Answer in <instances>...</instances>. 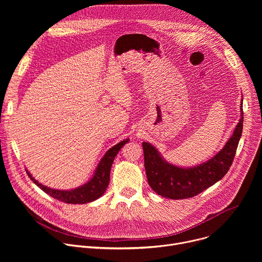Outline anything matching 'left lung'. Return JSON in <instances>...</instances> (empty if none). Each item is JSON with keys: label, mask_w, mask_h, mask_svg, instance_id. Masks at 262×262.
Masks as SVG:
<instances>
[{"label": "left lung", "mask_w": 262, "mask_h": 262, "mask_svg": "<svg viewBox=\"0 0 262 262\" xmlns=\"http://www.w3.org/2000/svg\"><path fill=\"white\" fill-rule=\"evenodd\" d=\"M243 122L242 98L239 122L225 146L207 162L190 168L168 163L154 145L143 142L144 165L149 185L157 194L173 200L192 198L208 189L225 176L231 167L242 137Z\"/></svg>", "instance_id": "1"}]
</instances>
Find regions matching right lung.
I'll return each instance as SVG.
<instances>
[{
  "label": "right lung",
  "instance_id": "add662e5",
  "mask_svg": "<svg viewBox=\"0 0 262 262\" xmlns=\"http://www.w3.org/2000/svg\"><path fill=\"white\" fill-rule=\"evenodd\" d=\"M129 141V139H125L115 146L110 148L108 150L105 152L101 161L99 162L92 178L84 183L83 185L79 186V188L72 189V190H56L49 188L47 185H43L37 181L27 170L28 176L31 178V180L40 188L45 193L49 194L51 197L65 202L69 204H85L92 202L99 197H101L110 182V172L112 164L114 162L115 157L119 152L120 149Z\"/></svg>",
  "mask_w": 262,
  "mask_h": 262
}]
</instances>
